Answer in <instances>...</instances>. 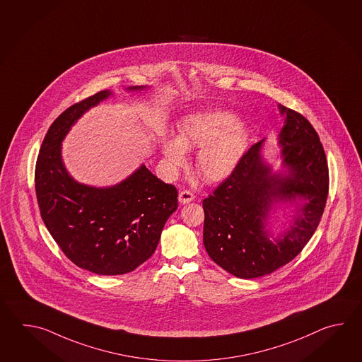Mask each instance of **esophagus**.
<instances>
[{"mask_svg": "<svg viewBox=\"0 0 362 362\" xmlns=\"http://www.w3.org/2000/svg\"><path fill=\"white\" fill-rule=\"evenodd\" d=\"M194 194L190 190H182V192L178 194V200L182 203V204H187L194 200Z\"/></svg>", "mask_w": 362, "mask_h": 362, "instance_id": "esophagus-1", "label": "esophagus"}]
</instances>
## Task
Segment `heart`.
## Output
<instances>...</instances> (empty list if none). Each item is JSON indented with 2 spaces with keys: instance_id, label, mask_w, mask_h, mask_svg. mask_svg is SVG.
<instances>
[{
  "instance_id": "heart-1",
  "label": "heart",
  "mask_w": 362,
  "mask_h": 362,
  "mask_svg": "<svg viewBox=\"0 0 362 362\" xmlns=\"http://www.w3.org/2000/svg\"><path fill=\"white\" fill-rule=\"evenodd\" d=\"M248 133L239 117L226 110H208L185 116L178 123L177 137L163 136L160 148L172 173L186 162V151L200 148L197 170L207 181L228 177L245 154Z\"/></svg>"
}]
</instances>
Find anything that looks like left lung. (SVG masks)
I'll use <instances>...</instances> for the list:
<instances>
[{
  "instance_id": "left-lung-1",
  "label": "left lung",
  "mask_w": 362,
  "mask_h": 362,
  "mask_svg": "<svg viewBox=\"0 0 362 362\" xmlns=\"http://www.w3.org/2000/svg\"><path fill=\"white\" fill-rule=\"evenodd\" d=\"M278 136L282 170L273 172L255 144L230 176L203 200V243L209 257L233 276L262 277L300 254L321 221L329 194V168L320 137L304 116L285 106ZM294 225L273 238L266 229L276 202H296Z\"/></svg>"
}]
</instances>
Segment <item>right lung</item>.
Listing matches in <instances>:
<instances>
[{
  "instance_id": "add662e5",
  "label": "right lung",
  "mask_w": 362,
  "mask_h": 362,
  "mask_svg": "<svg viewBox=\"0 0 362 362\" xmlns=\"http://www.w3.org/2000/svg\"><path fill=\"white\" fill-rule=\"evenodd\" d=\"M110 95L112 92L102 90L62 112L42 141L35 170L40 214L47 230L71 262L100 276L125 274L146 262L177 209L176 187L144 164L108 187L80 184L66 170L63 139L88 110Z\"/></svg>"
}]
</instances>
